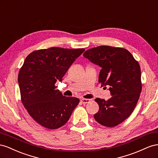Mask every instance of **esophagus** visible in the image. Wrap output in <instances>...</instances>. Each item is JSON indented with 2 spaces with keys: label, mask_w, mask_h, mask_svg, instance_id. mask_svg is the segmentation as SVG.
Returning a JSON list of instances; mask_svg holds the SVG:
<instances>
[{
  "label": "esophagus",
  "mask_w": 158,
  "mask_h": 158,
  "mask_svg": "<svg viewBox=\"0 0 158 158\" xmlns=\"http://www.w3.org/2000/svg\"><path fill=\"white\" fill-rule=\"evenodd\" d=\"M90 101H91L90 99H86V98L81 99V103H83V104H87V103H89Z\"/></svg>",
  "instance_id": "obj_1"
}]
</instances>
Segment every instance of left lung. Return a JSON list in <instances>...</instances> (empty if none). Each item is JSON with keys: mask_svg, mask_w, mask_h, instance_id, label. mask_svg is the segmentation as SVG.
<instances>
[{"mask_svg": "<svg viewBox=\"0 0 158 158\" xmlns=\"http://www.w3.org/2000/svg\"><path fill=\"white\" fill-rule=\"evenodd\" d=\"M83 56L101 67L98 83L109 85L112 97L94 99L99 106L94 119L106 127H114L132 114L142 91L141 69L127 49L101 46L89 49Z\"/></svg>", "mask_w": 158, "mask_h": 158, "instance_id": "1", "label": "left lung"}]
</instances>
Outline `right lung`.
<instances>
[{
  "mask_svg": "<svg viewBox=\"0 0 158 158\" xmlns=\"http://www.w3.org/2000/svg\"><path fill=\"white\" fill-rule=\"evenodd\" d=\"M85 50L52 47L34 51L26 57L18 77L21 101L31 118L42 127H61L79 104V98L62 95L55 84Z\"/></svg>",
  "mask_w": 158,
  "mask_h": 158,
  "instance_id": "1",
  "label": "right lung"
}]
</instances>
